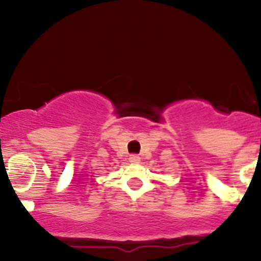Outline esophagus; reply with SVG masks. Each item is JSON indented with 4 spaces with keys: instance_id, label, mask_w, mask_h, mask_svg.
Masks as SVG:
<instances>
[{
    "instance_id": "esophagus-1",
    "label": "esophagus",
    "mask_w": 261,
    "mask_h": 261,
    "mask_svg": "<svg viewBox=\"0 0 261 261\" xmlns=\"http://www.w3.org/2000/svg\"><path fill=\"white\" fill-rule=\"evenodd\" d=\"M128 160H130L131 163H139V162H140V156H139V155H136V154H133V155H130Z\"/></svg>"
}]
</instances>
